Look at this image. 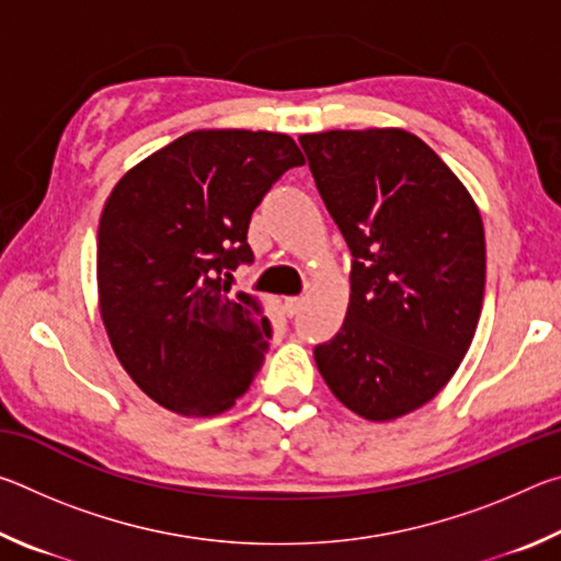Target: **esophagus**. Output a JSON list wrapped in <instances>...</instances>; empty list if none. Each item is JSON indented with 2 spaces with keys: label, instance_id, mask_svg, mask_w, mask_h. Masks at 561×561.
<instances>
[{
  "label": "esophagus",
  "instance_id": "1",
  "mask_svg": "<svg viewBox=\"0 0 561 561\" xmlns=\"http://www.w3.org/2000/svg\"><path fill=\"white\" fill-rule=\"evenodd\" d=\"M301 307H304V299L301 297H287V299H284V311H287V317L297 314Z\"/></svg>",
  "mask_w": 561,
  "mask_h": 561
}]
</instances>
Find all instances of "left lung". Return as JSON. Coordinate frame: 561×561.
Masks as SVG:
<instances>
[{
    "mask_svg": "<svg viewBox=\"0 0 561 561\" xmlns=\"http://www.w3.org/2000/svg\"><path fill=\"white\" fill-rule=\"evenodd\" d=\"M354 254L346 319L314 348L321 378L366 421L413 413L472 344L485 294V230L468 187L403 128L299 136Z\"/></svg>",
    "mask_w": 561,
    "mask_h": 561,
    "instance_id": "left-lung-1",
    "label": "left lung"
}]
</instances>
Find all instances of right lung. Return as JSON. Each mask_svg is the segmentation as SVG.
Returning <instances> with one entry per match:
<instances>
[{"mask_svg": "<svg viewBox=\"0 0 561 561\" xmlns=\"http://www.w3.org/2000/svg\"><path fill=\"white\" fill-rule=\"evenodd\" d=\"M304 165L287 133L190 130L111 190L99 222V311L140 391L178 415L232 408L272 334L262 301L230 272L252 262L247 227L284 170Z\"/></svg>", "mask_w": 561, "mask_h": 561, "instance_id": "right-lung-1", "label": "right lung"}]
</instances>
